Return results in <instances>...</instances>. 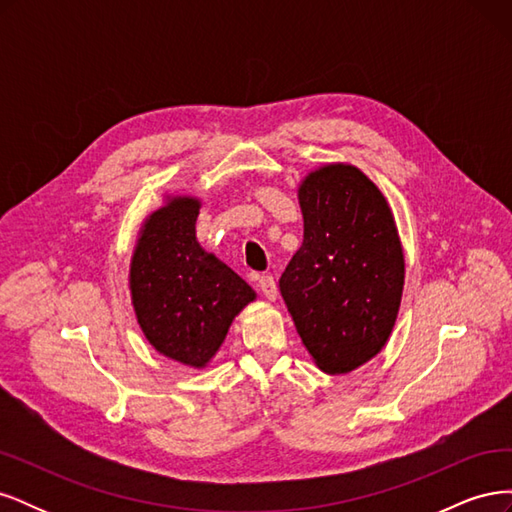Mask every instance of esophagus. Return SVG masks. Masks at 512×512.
Segmentation results:
<instances>
[{
  "mask_svg": "<svg viewBox=\"0 0 512 512\" xmlns=\"http://www.w3.org/2000/svg\"><path fill=\"white\" fill-rule=\"evenodd\" d=\"M258 288H260V292L265 294L269 301L277 299V284L273 280V275H260L258 277Z\"/></svg>",
  "mask_w": 512,
  "mask_h": 512,
  "instance_id": "obj_1",
  "label": "esophagus"
}]
</instances>
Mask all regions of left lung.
Here are the masks:
<instances>
[{
  "label": "left lung",
  "instance_id": "8db88e82",
  "mask_svg": "<svg viewBox=\"0 0 512 512\" xmlns=\"http://www.w3.org/2000/svg\"><path fill=\"white\" fill-rule=\"evenodd\" d=\"M303 243L280 290L307 352L327 374H348L384 348L404 292V250L374 181L327 164L299 188Z\"/></svg>",
  "mask_w": 512,
  "mask_h": 512
}]
</instances>
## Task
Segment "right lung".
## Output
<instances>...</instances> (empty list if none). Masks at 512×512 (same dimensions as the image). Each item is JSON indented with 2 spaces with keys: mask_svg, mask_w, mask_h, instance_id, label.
<instances>
[{
  "mask_svg": "<svg viewBox=\"0 0 512 512\" xmlns=\"http://www.w3.org/2000/svg\"><path fill=\"white\" fill-rule=\"evenodd\" d=\"M200 200L175 196L145 220L130 265L138 324L168 359L205 367L256 292L196 241Z\"/></svg>",
  "mask_w": 512,
  "mask_h": 512,
  "instance_id": "obj_1",
  "label": "right lung"
}]
</instances>
